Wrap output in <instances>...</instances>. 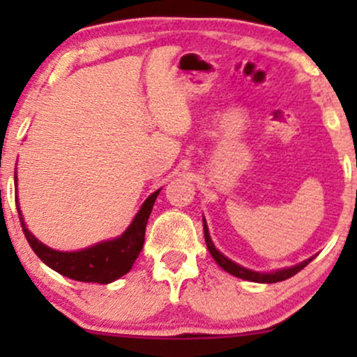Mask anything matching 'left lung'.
I'll return each mask as SVG.
<instances>
[{
	"mask_svg": "<svg viewBox=\"0 0 357 357\" xmlns=\"http://www.w3.org/2000/svg\"><path fill=\"white\" fill-rule=\"evenodd\" d=\"M203 228H204V241H206V247H208V250H210L211 257L215 258L216 264H218L220 267L225 270V272L231 273V275H235L238 278H243V280L258 282V284H275V282H282V280H287V278L294 277L297 272H301L305 265H309V261H312V258H309V260L302 261V264L296 265V267L282 268V270H277V272H273V273L253 272V270L240 267L238 264L231 261L230 258H227L223 253L218 252V250L215 248V245H213V241L210 238V233H208V227H206V221H204V218H203Z\"/></svg>",
	"mask_w": 357,
	"mask_h": 357,
	"instance_id": "1",
	"label": "left lung"
}]
</instances>
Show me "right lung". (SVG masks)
<instances>
[{
	"instance_id": "add662e5",
	"label": "right lung",
	"mask_w": 357,
	"mask_h": 357,
	"mask_svg": "<svg viewBox=\"0 0 357 357\" xmlns=\"http://www.w3.org/2000/svg\"><path fill=\"white\" fill-rule=\"evenodd\" d=\"M159 191L161 190L153 192L146 199L136 218L130 223V227L119 238L102 241V243L80 250V252H59V250L48 248L47 245L36 240L28 231L18 204H16V210H18L20 223H22L28 243H30V247L33 248V252L43 264H47L48 267L61 273V275L72 278V280L110 284V282L117 280L119 277L126 275L132 268L134 261L141 253L142 245H144L147 220H149L151 211H153ZM16 199H18V196H16Z\"/></svg>"
}]
</instances>
